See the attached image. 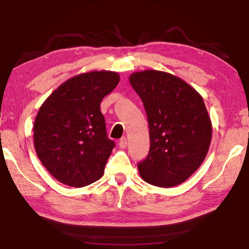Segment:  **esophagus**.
<instances>
[{"label":"esophagus","mask_w":249,"mask_h":249,"mask_svg":"<svg viewBox=\"0 0 249 249\" xmlns=\"http://www.w3.org/2000/svg\"><path fill=\"white\" fill-rule=\"evenodd\" d=\"M119 145H120V147H121L122 149H125L126 146H127V140H126L125 137L122 138V140H121L120 142H119Z\"/></svg>","instance_id":"esophagus-1"}]
</instances>
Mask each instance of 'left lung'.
<instances>
[{
    "label": "left lung",
    "mask_w": 249,
    "mask_h": 249,
    "mask_svg": "<svg viewBox=\"0 0 249 249\" xmlns=\"http://www.w3.org/2000/svg\"><path fill=\"white\" fill-rule=\"evenodd\" d=\"M149 125V154L138 165L142 179L157 187L184 182L208 155L212 123L199 92L176 75L144 70L129 75Z\"/></svg>",
    "instance_id": "8db88e82"
}]
</instances>
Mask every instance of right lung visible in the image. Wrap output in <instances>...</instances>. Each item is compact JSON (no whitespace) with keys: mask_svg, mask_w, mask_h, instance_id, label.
<instances>
[{"mask_svg":"<svg viewBox=\"0 0 249 249\" xmlns=\"http://www.w3.org/2000/svg\"><path fill=\"white\" fill-rule=\"evenodd\" d=\"M120 74L89 71L60 84L41 104L34 123V146L50 175L70 187L99 180L114 148L100 109Z\"/></svg>","mask_w":249,"mask_h":249,"instance_id":"obj_1","label":"right lung"}]
</instances>
